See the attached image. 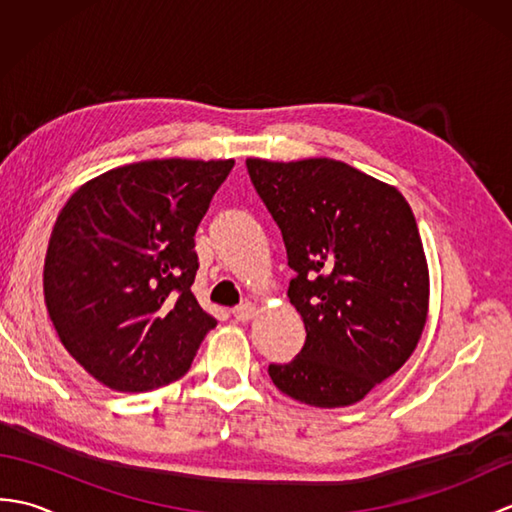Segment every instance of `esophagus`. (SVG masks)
<instances>
[{"label": "esophagus", "instance_id": "obj_1", "mask_svg": "<svg viewBox=\"0 0 512 512\" xmlns=\"http://www.w3.org/2000/svg\"><path fill=\"white\" fill-rule=\"evenodd\" d=\"M233 317H235L237 321L246 323V321H250V319L255 317V306H253V303H242V306L233 308Z\"/></svg>", "mask_w": 512, "mask_h": 512}]
</instances>
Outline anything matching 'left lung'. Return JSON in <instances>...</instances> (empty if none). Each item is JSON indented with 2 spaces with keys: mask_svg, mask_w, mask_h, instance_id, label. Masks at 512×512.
Listing matches in <instances>:
<instances>
[{
  "mask_svg": "<svg viewBox=\"0 0 512 512\" xmlns=\"http://www.w3.org/2000/svg\"><path fill=\"white\" fill-rule=\"evenodd\" d=\"M259 198L279 226L295 270L288 297L306 325L273 383L314 407H345L402 367L427 319L429 273L407 200L330 158H248Z\"/></svg>",
  "mask_w": 512,
  "mask_h": 512,
  "instance_id": "1",
  "label": "left lung"
}]
</instances>
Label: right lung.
Here are the masks:
<instances>
[{
	"label": "right lung",
	"mask_w": 512,
	"mask_h": 512,
	"mask_svg": "<svg viewBox=\"0 0 512 512\" xmlns=\"http://www.w3.org/2000/svg\"><path fill=\"white\" fill-rule=\"evenodd\" d=\"M233 160H147L83 184L52 228L43 295L99 383L149 391L187 374L217 321L195 301V231Z\"/></svg>",
	"instance_id": "1"
}]
</instances>
